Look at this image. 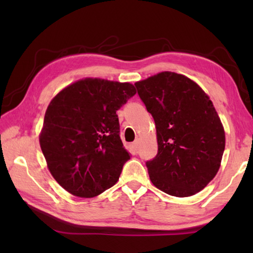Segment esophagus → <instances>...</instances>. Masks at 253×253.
Wrapping results in <instances>:
<instances>
[{
    "label": "esophagus",
    "instance_id": "1",
    "mask_svg": "<svg viewBox=\"0 0 253 253\" xmlns=\"http://www.w3.org/2000/svg\"><path fill=\"white\" fill-rule=\"evenodd\" d=\"M138 146H139V139H135V142L131 144V147L134 151H137V149H138Z\"/></svg>",
    "mask_w": 253,
    "mask_h": 253
}]
</instances>
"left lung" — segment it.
Here are the masks:
<instances>
[{
  "mask_svg": "<svg viewBox=\"0 0 253 253\" xmlns=\"http://www.w3.org/2000/svg\"><path fill=\"white\" fill-rule=\"evenodd\" d=\"M135 85L156 126L158 152L146 162L154 186L177 198L202 191L219 170L225 147L210 97L195 81L170 71Z\"/></svg>",
  "mask_w": 253,
  "mask_h": 253,
  "instance_id": "left-lung-1",
  "label": "left lung"
}]
</instances>
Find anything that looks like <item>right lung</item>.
<instances>
[{"label": "right lung", "mask_w": 253, "mask_h": 253, "mask_svg": "<svg viewBox=\"0 0 253 253\" xmlns=\"http://www.w3.org/2000/svg\"><path fill=\"white\" fill-rule=\"evenodd\" d=\"M135 93L129 83L84 78L50 101L39 142L51 175L70 194L95 198L117 183L130 156L116 111Z\"/></svg>", "instance_id": "obj_1"}]
</instances>
